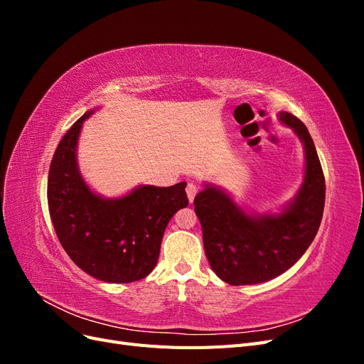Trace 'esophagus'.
<instances>
[{
	"mask_svg": "<svg viewBox=\"0 0 364 364\" xmlns=\"http://www.w3.org/2000/svg\"><path fill=\"white\" fill-rule=\"evenodd\" d=\"M199 193V186H197L196 183H188L186 185V196H188V200L190 202H193L194 200V197H196V194Z\"/></svg>",
	"mask_w": 364,
	"mask_h": 364,
	"instance_id": "34e87169",
	"label": "esophagus"
}]
</instances>
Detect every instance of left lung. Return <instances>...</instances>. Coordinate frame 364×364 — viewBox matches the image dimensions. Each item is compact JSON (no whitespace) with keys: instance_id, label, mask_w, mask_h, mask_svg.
<instances>
[{"instance_id":"1","label":"left lung","mask_w":364,"mask_h":364,"mask_svg":"<svg viewBox=\"0 0 364 364\" xmlns=\"http://www.w3.org/2000/svg\"><path fill=\"white\" fill-rule=\"evenodd\" d=\"M279 119L305 147V181L296 200L279 215L250 217L213 186L196 196L206 258L220 279L230 285L266 282L289 270L310 247L322 222L325 176L314 142L302 121L289 112Z\"/></svg>"}]
</instances>
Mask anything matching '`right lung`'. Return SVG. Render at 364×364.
Listing matches in <instances>:
<instances>
[{"mask_svg": "<svg viewBox=\"0 0 364 364\" xmlns=\"http://www.w3.org/2000/svg\"><path fill=\"white\" fill-rule=\"evenodd\" d=\"M80 117L54 151L48 173V209L62 247L83 272L105 282H134L155 269L161 241L174 213L188 205L185 182L139 186L123 199L95 196L80 178L75 146Z\"/></svg>", "mask_w": 364, "mask_h": 364, "instance_id": "right-lung-1", "label": "right lung"}]
</instances>
